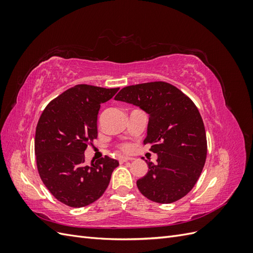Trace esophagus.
Wrapping results in <instances>:
<instances>
[{
    "mask_svg": "<svg viewBox=\"0 0 253 253\" xmlns=\"http://www.w3.org/2000/svg\"><path fill=\"white\" fill-rule=\"evenodd\" d=\"M118 160H119V163L120 164H122V163H126V162H128V160H132L131 158L129 157H126V156H124V155H121V156H119L118 157Z\"/></svg>",
    "mask_w": 253,
    "mask_h": 253,
    "instance_id": "esophagus-1",
    "label": "esophagus"
}]
</instances>
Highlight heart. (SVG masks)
Returning <instances> with one entry per match:
<instances>
[{
    "mask_svg": "<svg viewBox=\"0 0 253 253\" xmlns=\"http://www.w3.org/2000/svg\"><path fill=\"white\" fill-rule=\"evenodd\" d=\"M122 149H124V150H127V149H128V145H127V144H124V145H122Z\"/></svg>",
    "mask_w": 253,
    "mask_h": 253,
    "instance_id": "1",
    "label": "heart"
}]
</instances>
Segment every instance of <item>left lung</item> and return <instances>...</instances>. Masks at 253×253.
<instances>
[{
	"mask_svg": "<svg viewBox=\"0 0 253 253\" xmlns=\"http://www.w3.org/2000/svg\"><path fill=\"white\" fill-rule=\"evenodd\" d=\"M116 100L139 106L149 114L148 135L143 140L158 155L155 164L137 180L142 195L159 204H171L195 186L207 157V137L194 102L180 89L164 81L122 88Z\"/></svg>",
	"mask_w": 253,
	"mask_h": 253,
	"instance_id": "obj_1",
	"label": "left lung"
}]
</instances>
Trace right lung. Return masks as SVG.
<instances>
[{
	"label": "right lung",
	"instance_id": "right-lung-1",
	"mask_svg": "<svg viewBox=\"0 0 253 253\" xmlns=\"http://www.w3.org/2000/svg\"><path fill=\"white\" fill-rule=\"evenodd\" d=\"M118 89L78 84L51 100L38 121V171L49 192L66 206L80 208L97 201L119 166L109 156L84 165V151L98 135L100 104L110 100Z\"/></svg>",
	"mask_w": 253,
	"mask_h": 253
}]
</instances>
